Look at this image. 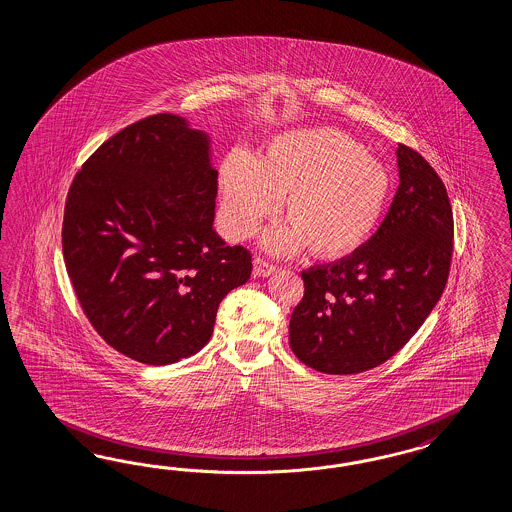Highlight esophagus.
<instances>
[{"label":"esophagus","mask_w":512,"mask_h":512,"mask_svg":"<svg viewBox=\"0 0 512 512\" xmlns=\"http://www.w3.org/2000/svg\"><path fill=\"white\" fill-rule=\"evenodd\" d=\"M274 270H276V266L272 263H268V261H264L261 257H257V259L253 261V272H255V276H259V278L270 276Z\"/></svg>","instance_id":"esophagus-1"}]
</instances>
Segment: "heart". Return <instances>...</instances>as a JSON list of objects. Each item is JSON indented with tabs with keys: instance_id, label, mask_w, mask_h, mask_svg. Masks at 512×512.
I'll return each instance as SVG.
<instances>
[{
	"instance_id": "obj_1",
	"label": "heart",
	"mask_w": 512,
	"mask_h": 512,
	"mask_svg": "<svg viewBox=\"0 0 512 512\" xmlns=\"http://www.w3.org/2000/svg\"><path fill=\"white\" fill-rule=\"evenodd\" d=\"M227 231L242 240L276 212L287 225L264 236L274 253L302 244L319 259L360 248L379 225L390 195L387 167L338 129L279 135L253 161L231 155L219 169Z\"/></svg>"
}]
</instances>
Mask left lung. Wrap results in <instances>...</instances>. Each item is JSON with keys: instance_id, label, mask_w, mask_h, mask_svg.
I'll return each instance as SVG.
<instances>
[{"instance_id": "8db88e82", "label": "left lung", "mask_w": 512, "mask_h": 512, "mask_svg": "<svg viewBox=\"0 0 512 512\" xmlns=\"http://www.w3.org/2000/svg\"><path fill=\"white\" fill-rule=\"evenodd\" d=\"M400 186L372 238L349 257L302 272L289 323L298 360L317 372H366L394 357L434 310L449 279L454 221L445 184L398 144Z\"/></svg>"}]
</instances>
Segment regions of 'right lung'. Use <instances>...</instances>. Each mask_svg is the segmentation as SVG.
Returning <instances> with one entry per match:
<instances>
[{"instance_id": "add662e5", "label": "right lung", "mask_w": 512, "mask_h": 512, "mask_svg": "<svg viewBox=\"0 0 512 512\" xmlns=\"http://www.w3.org/2000/svg\"><path fill=\"white\" fill-rule=\"evenodd\" d=\"M208 137L154 114L93 152L69 187L63 261L99 336L150 366L199 353L251 253L217 236Z\"/></svg>"}]
</instances>
